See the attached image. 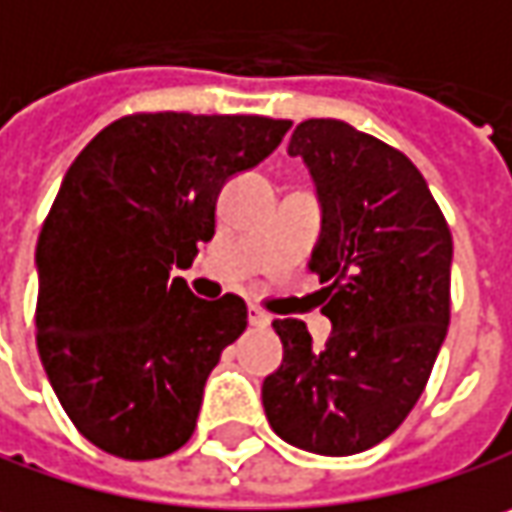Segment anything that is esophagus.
Segmentation results:
<instances>
[{"label":"esophagus","instance_id":"34e87169","mask_svg":"<svg viewBox=\"0 0 512 512\" xmlns=\"http://www.w3.org/2000/svg\"><path fill=\"white\" fill-rule=\"evenodd\" d=\"M249 324H252V327H266V324H269V316H266L263 310H257V307H249Z\"/></svg>","mask_w":512,"mask_h":512}]
</instances>
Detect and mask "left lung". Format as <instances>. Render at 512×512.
<instances>
[{"label": "left lung", "instance_id": "obj_1", "mask_svg": "<svg viewBox=\"0 0 512 512\" xmlns=\"http://www.w3.org/2000/svg\"><path fill=\"white\" fill-rule=\"evenodd\" d=\"M321 208L310 272L333 333L313 345L298 318L272 321L284 362L263 379L275 435L316 455H356L391 435L432 374L449 327L452 234L420 170L336 118L295 127Z\"/></svg>", "mask_w": 512, "mask_h": 512}]
</instances>
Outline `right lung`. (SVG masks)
Returning <instances> with one entry per match:
<instances>
[{
	"label": "right lung",
	"mask_w": 512,
	"mask_h": 512,
	"mask_svg": "<svg viewBox=\"0 0 512 512\" xmlns=\"http://www.w3.org/2000/svg\"><path fill=\"white\" fill-rule=\"evenodd\" d=\"M292 121L150 112L109 124L63 176L37 240V347L80 435L127 461L194 435L205 379L246 301H202L173 269L214 237L217 196Z\"/></svg>",
	"instance_id": "right-lung-1"
}]
</instances>
